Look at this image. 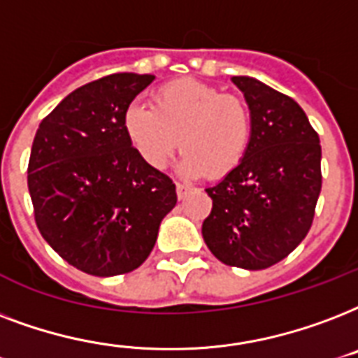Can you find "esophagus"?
Listing matches in <instances>:
<instances>
[{
    "label": "esophagus",
    "mask_w": 358,
    "mask_h": 358,
    "mask_svg": "<svg viewBox=\"0 0 358 358\" xmlns=\"http://www.w3.org/2000/svg\"><path fill=\"white\" fill-rule=\"evenodd\" d=\"M176 190H177V198L182 199L188 192H190V187H188V185H181V182H177Z\"/></svg>",
    "instance_id": "obj_1"
}]
</instances>
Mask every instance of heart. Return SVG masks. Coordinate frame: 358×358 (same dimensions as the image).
I'll return each mask as SVG.
<instances>
[{
    "label": "heart",
    "instance_id": "heart-1",
    "mask_svg": "<svg viewBox=\"0 0 358 358\" xmlns=\"http://www.w3.org/2000/svg\"><path fill=\"white\" fill-rule=\"evenodd\" d=\"M123 129L149 168L164 170L181 145L185 176L218 179L245 160L252 115L239 96L196 80H177L155 91L151 106L130 104Z\"/></svg>",
    "mask_w": 358,
    "mask_h": 358
}]
</instances>
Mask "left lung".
<instances>
[{"mask_svg":"<svg viewBox=\"0 0 358 358\" xmlns=\"http://www.w3.org/2000/svg\"><path fill=\"white\" fill-rule=\"evenodd\" d=\"M252 115V141L239 168L215 187L201 235L229 267L262 271L306 237L321 192L320 136L292 96L250 76H234Z\"/></svg>","mask_w":358,"mask_h":358,"instance_id":"obj_1","label":"left lung"}]
</instances>
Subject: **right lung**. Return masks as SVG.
<instances>
[{
  "mask_svg": "<svg viewBox=\"0 0 358 358\" xmlns=\"http://www.w3.org/2000/svg\"><path fill=\"white\" fill-rule=\"evenodd\" d=\"M153 74L117 73L66 95L38 124L27 166L44 241L93 276L134 271L148 259L176 185L138 157L123 113Z\"/></svg>",
  "mask_w": 358,
  "mask_h": 358,
  "instance_id": "right-lung-1",
  "label": "right lung"
}]
</instances>
